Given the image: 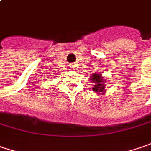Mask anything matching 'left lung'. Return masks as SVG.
<instances>
[{"instance_id":"obj_1","label":"left lung","mask_w":151,"mask_h":151,"mask_svg":"<svg viewBox=\"0 0 151 151\" xmlns=\"http://www.w3.org/2000/svg\"><path fill=\"white\" fill-rule=\"evenodd\" d=\"M91 80H93L95 83H96L94 86H93L94 87L93 88V90L94 92H98V93H103L104 90V85L103 84L104 82L102 83L103 78L101 77V76H100L99 74H94L93 76H92Z\"/></svg>"}]
</instances>
